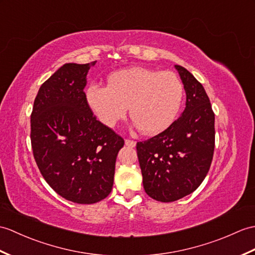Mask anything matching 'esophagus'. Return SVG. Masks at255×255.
I'll return each mask as SVG.
<instances>
[{
  "mask_svg": "<svg viewBox=\"0 0 255 255\" xmlns=\"http://www.w3.org/2000/svg\"><path fill=\"white\" fill-rule=\"evenodd\" d=\"M125 144L129 147H134L135 146V142L133 140H129V139H126L125 140Z\"/></svg>",
  "mask_w": 255,
  "mask_h": 255,
  "instance_id": "esophagus-1",
  "label": "esophagus"
}]
</instances>
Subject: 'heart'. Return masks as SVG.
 Segmentation results:
<instances>
[{
  "label": "heart",
  "instance_id": "1",
  "mask_svg": "<svg viewBox=\"0 0 255 255\" xmlns=\"http://www.w3.org/2000/svg\"><path fill=\"white\" fill-rule=\"evenodd\" d=\"M182 97L176 74L139 66L117 70L110 75L108 86L92 84L86 91L89 106L103 125L114 127L130 105L133 126L144 134L166 129L178 114Z\"/></svg>",
  "mask_w": 255,
  "mask_h": 255
}]
</instances>
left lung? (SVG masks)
<instances>
[{
	"label": "left lung",
	"instance_id": "obj_1",
	"mask_svg": "<svg viewBox=\"0 0 255 255\" xmlns=\"http://www.w3.org/2000/svg\"><path fill=\"white\" fill-rule=\"evenodd\" d=\"M186 91V109L163 132L138 142L137 153L146 194L174 202L192 193L209 173L215 146V115L203 86L175 65Z\"/></svg>",
	"mask_w": 255,
	"mask_h": 255
}]
</instances>
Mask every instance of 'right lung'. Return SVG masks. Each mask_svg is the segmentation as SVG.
<instances>
[{
	"mask_svg": "<svg viewBox=\"0 0 255 255\" xmlns=\"http://www.w3.org/2000/svg\"><path fill=\"white\" fill-rule=\"evenodd\" d=\"M88 64H64L40 87L31 113L33 156L45 181L74 203L111 193L124 139L97 121L87 102Z\"/></svg>",
	"mask_w": 255,
	"mask_h": 255,
	"instance_id": "add662e5",
	"label": "right lung"
}]
</instances>
